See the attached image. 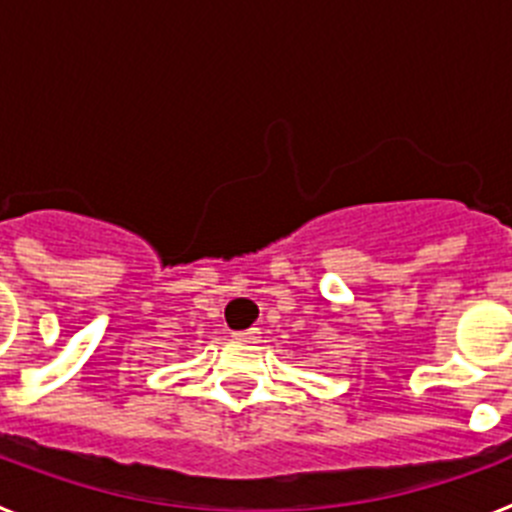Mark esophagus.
Returning <instances> with one entry per match:
<instances>
[{
  "label": "esophagus",
  "mask_w": 512,
  "mask_h": 512,
  "mask_svg": "<svg viewBox=\"0 0 512 512\" xmlns=\"http://www.w3.org/2000/svg\"><path fill=\"white\" fill-rule=\"evenodd\" d=\"M259 336V328H248V330H238L235 338H243V341H253V338Z\"/></svg>",
  "instance_id": "1"
}]
</instances>
